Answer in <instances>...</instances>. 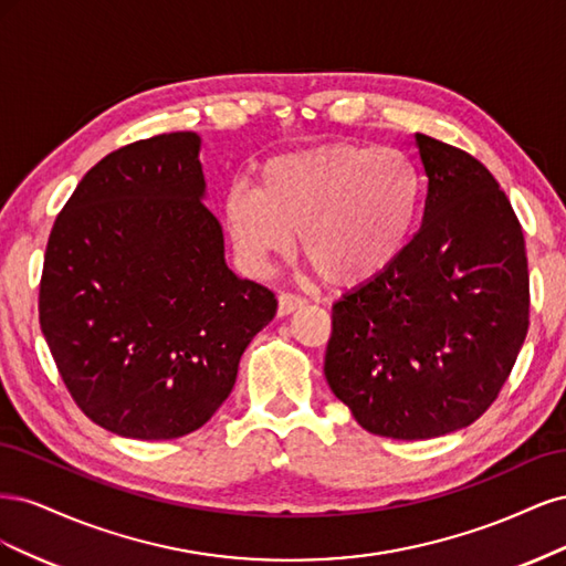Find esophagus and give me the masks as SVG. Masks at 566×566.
Returning a JSON list of instances; mask_svg holds the SVG:
<instances>
[{
  "instance_id": "obj_1",
  "label": "esophagus",
  "mask_w": 566,
  "mask_h": 566,
  "mask_svg": "<svg viewBox=\"0 0 566 566\" xmlns=\"http://www.w3.org/2000/svg\"><path fill=\"white\" fill-rule=\"evenodd\" d=\"M304 304H306V300L300 297V295H295V293H281V295H279V316L293 314V312H297L300 306H304Z\"/></svg>"
}]
</instances>
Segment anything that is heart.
I'll return each instance as SVG.
<instances>
[{"instance_id": "obj_1", "label": "heart", "mask_w": 566, "mask_h": 566, "mask_svg": "<svg viewBox=\"0 0 566 566\" xmlns=\"http://www.w3.org/2000/svg\"><path fill=\"white\" fill-rule=\"evenodd\" d=\"M422 175L399 148L331 144L271 158L260 184L224 193V224L243 264L264 271L271 256L300 248L335 285L385 273L413 241Z\"/></svg>"}]
</instances>
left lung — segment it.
Wrapping results in <instances>:
<instances>
[{"instance_id": "left-lung-1", "label": "left lung", "mask_w": 566, "mask_h": 566, "mask_svg": "<svg viewBox=\"0 0 566 566\" xmlns=\"http://www.w3.org/2000/svg\"><path fill=\"white\" fill-rule=\"evenodd\" d=\"M422 227L378 279L333 304L325 380L364 430L432 439L499 399L528 331L520 219L470 153L416 134Z\"/></svg>"}]
</instances>
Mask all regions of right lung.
Returning <instances> with one entry per match:
<instances>
[{
	"instance_id": "1",
	"label": "right lung",
	"mask_w": 566,
	"mask_h": 566,
	"mask_svg": "<svg viewBox=\"0 0 566 566\" xmlns=\"http://www.w3.org/2000/svg\"><path fill=\"white\" fill-rule=\"evenodd\" d=\"M198 153L196 132L108 153L46 243L40 325L51 356L82 413L127 439H177L208 422L276 316V295L227 266Z\"/></svg>"
}]
</instances>
